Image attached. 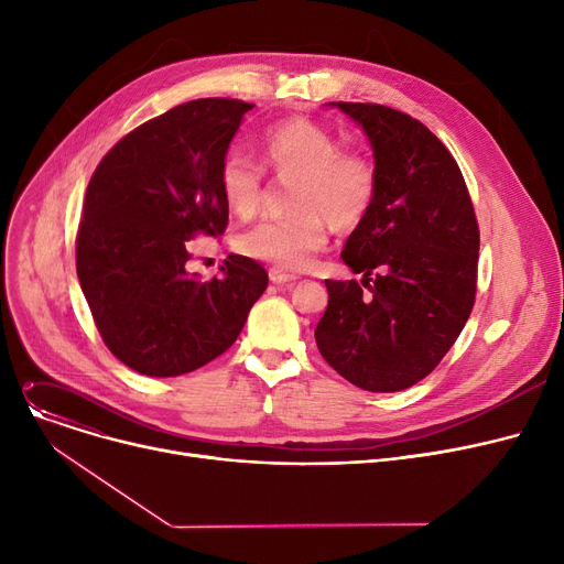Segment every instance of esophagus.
Returning a JSON list of instances; mask_svg holds the SVG:
<instances>
[{"mask_svg":"<svg viewBox=\"0 0 564 564\" xmlns=\"http://www.w3.org/2000/svg\"><path fill=\"white\" fill-rule=\"evenodd\" d=\"M270 281H272V283H276V285H292L294 281H297V276L281 272L279 267H272V270H270Z\"/></svg>","mask_w":564,"mask_h":564,"instance_id":"1","label":"esophagus"}]
</instances>
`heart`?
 <instances>
[{
    "instance_id": "obj_1",
    "label": "heart",
    "mask_w": 564,
    "mask_h": 564,
    "mask_svg": "<svg viewBox=\"0 0 564 564\" xmlns=\"http://www.w3.org/2000/svg\"><path fill=\"white\" fill-rule=\"evenodd\" d=\"M256 162L245 151H228L219 164V189L237 217H251L262 203L264 169L292 175V213L270 217L237 237L242 253L285 272H304L327 247L329 221L354 228L366 219L377 194L372 160L308 118H285L260 137Z\"/></svg>"
}]
</instances>
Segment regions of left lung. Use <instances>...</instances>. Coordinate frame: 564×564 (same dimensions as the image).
<instances>
[{
  "label": "left lung",
  "mask_w": 564,
  "mask_h": 564,
  "mask_svg": "<svg viewBox=\"0 0 564 564\" xmlns=\"http://www.w3.org/2000/svg\"><path fill=\"white\" fill-rule=\"evenodd\" d=\"M366 130L377 194L340 258L364 281H324L317 349L372 393L404 391L455 345L476 304L480 230L464 175L436 134L398 109L332 102Z\"/></svg>",
  "instance_id": "8db88e82"
}]
</instances>
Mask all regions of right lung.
<instances>
[{
  "label": "right lung",
  "instance_id": "add662e5",
  "mask_svg": "<svg viewBox=\"0 0 564 564\" xmlns=\"http://www.w3.org/2000/svg\"><path fill=\"white\" fill-rule=\"evenodd\" d=\"M249 109L232 98L177 105L111 145L88 181L79 285L109 351L141 375L177 377L217 359L270 281L247 256H228L210 281L187 272L189 240L228 226L219 164Z\"/></svg>",
  "mask_w": 564,
  "mask_h": 564
}]
</instances>
